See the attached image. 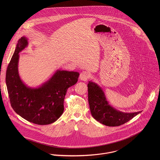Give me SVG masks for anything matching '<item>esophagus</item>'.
<instances>
[{
	"label": "esophagus",
	"instance_id": "esophagus-1",
	"mask_svg": "<svg viewBox=\"0 0 160 160\" xmlns=\"http://www.w3.org/2000/svg\"><path fill=\"white\" fill-rule=\"evenodd\" d=\"M90 77H91V74L89 72L86 71H83L82 72H81L79 76L80 79L84 81H87L90 78Z\"/></svg>",
	"mask_w": 160,
	"mask_h": 160
}]
</instances>
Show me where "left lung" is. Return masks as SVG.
I'll return each instance as SVG.
<instances>
[{"label": "left lung", "mask_w": 160, "mask_h": 160, "mask_svg": "<svg viewBox=\"0 0 160 160\" xmlns=\"http://www.w3.org/2000/svg\"><path fill=\"white\" fill-rule=\"evenodd\" d=\"M88 101L92 115L95 119L107 126H119L130 121L142 112L124 113L116 110L107 102L105 93L96 83L89 81Z\"/></svg>", "instance_id": "obj_1"}]
</instances>
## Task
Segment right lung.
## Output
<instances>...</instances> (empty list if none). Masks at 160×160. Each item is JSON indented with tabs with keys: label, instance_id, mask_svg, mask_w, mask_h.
<instances>
[{
	"label": "right lung",
	"instance_id": "1",
	"mask_svg": "<svg viewBox=\"0 0 160 160\" xmlns=\"http://www.w3.org/2000/svg\"><path fill=\"white\" fill-rule=\"evenodd\" d=\"M28 39H19L6 72V85L13 110L29 122L46 125L56 121L64 111L67 89L74 85L79 73L57 70L52 77L38 88L27 87L18 69V53L28 46Z\"/></svg>",
	"mask_w": 160,
	"mask_h": 160
}]
</instances>
